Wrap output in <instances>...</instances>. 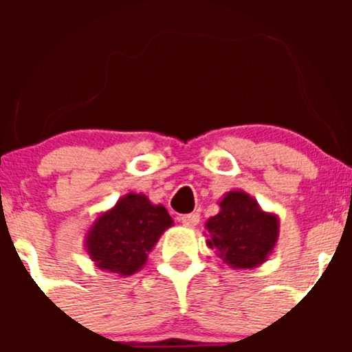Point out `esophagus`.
Returning <instances> with one entry per match:
<instances>
[{"mask_svg":"<svg viewBox=\"0 0 352 352\" xmlns=\"http://www.w3.org/2000/svg\"><path fill=\"white\" fill-rule=\"evenodd\" d=\"M180 221H182V225L187 226V228H194L199 223V214L197 212H189V214L180 216Z\"/></svg>","mask_w":352,"mask_h":352,"instance_id":"34e87169","label":"esophagus"}]
</instances>
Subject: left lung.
Segmentation results:
<instances>
[{
    "instance_id": "1",
    "label": "left lung",
    "mask_w": 352,
    "mask_h": 352,
    "mask_svg": "<svg viewBox=\"0 0 352 352\" xmlns=\"http://www.w3.org/2000/svg\"><path fill=\"white\" fill-rule=\"evenodd\" d=\"M209 248L233 269L264 264L279 239V216L264 211L243 190H230L219 201V212L206 221Z\"/></svg>"
}]
</instances>
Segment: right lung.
I'll list each match as a JSON object with an SVG mask.
<instances>
[{"label": "right lung", "instance_id": "right-lung-1", "mask_svg": "<svg viewBox=\"0 0 352 352\" xmlns=\"http://www.w3.org/2000/svg\"><path fill=\"white\" fill-rule=\"evenodd\" d=\"M172 225L162 204L129 192L95 218L85 235V250L98 269L126 278L144 267L148 254Z\"/></svg>", "mask_w": 352, "mask_h": 352}]
</instances>
